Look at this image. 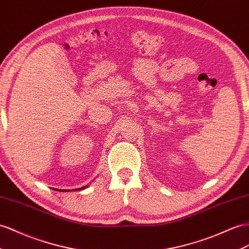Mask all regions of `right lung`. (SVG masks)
I'll list each match as a JSON object with an SVG mask.
<instances>
[{"label":"right lung","instance_id":"obj_1","mask_svg":"<svg viewBox=\"0 0 249 249\" xmlns=\"http://www.w3.org/2000/svg\"><path fill=\"white\" fill-rule=\"evenodd\" d=\"M87 186H84V187H81V188H76L75 190H82V189H84V188H86ZM55 190H58V191H69V190H67V189H65V190H63V189H55Z\"/></svg>","mask_w":249,"mask_h":249}]
</instances>
